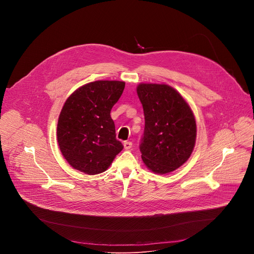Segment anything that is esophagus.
I'll list each match as a JSON object with an SVG mask.
<instances>
[{
	"mask_svg": "<svg viewBox=\"0 0 254 254\" xmlns=\"http://www.w3.org/2000/svg\"><path fill=\"white\" fill-rule=\"evenodd\" d=\"M124 147L126 150H129L132 147V142L131 141H125L124 142Z\"/></svg>",
	"mask_w": 254,
	"mask_h": 254,
	"instance_id": "esophagus-1",
	"label": "esophagus"
}]
</instances>
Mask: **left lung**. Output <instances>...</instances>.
<instances>
[{"label":"left lung","instance_id":"1","mask_svg":"<svg viewBox=\"0 0 254 254\" xmlns=\"http://www.w3.org/2000/svg\"><path fill=\"white\" fill-rule=\"evenodd\" d=\"M144 115L141 159L151 171L167 174L182 166L196 141V121L189 104L167 84L140 83L136 87Z\"/></svg>","mask_w":254,"mask_h":254}]
</instances>
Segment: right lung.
<instances>
[{"label":"right lung","instance_id":"obj_1","mask_svg":"<svg viewBox=\"0 0 254 254\" xmlns=\"http://www.w3.org/2000/svg\"><path fill=\"white\" fill-rule=\"evenodd\" d=\"M126 83L98 80L87 83L65 101L57 124V140L65 160L75 170L96 175L107 170L124 149L111 118Z\"/></svg>","mask_w":254,"mask_h":254}]
</instances>
